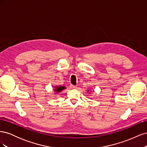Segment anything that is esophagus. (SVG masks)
Masks as SVG:
<instances>
[{"instance_id":"1","label":"esophagus","mask_w":147,"mask_h":147,"mask_svg":"<svg viewBox=\"0 0 147 147\" xmlns=\"http://www.w3.org/2000/svg\"><path fill=\"white\" fill-rule=\"evenodd\" d=\"M70 88H77L76 86L73 85V84H70Z\"/></svg>"}]
</instances>
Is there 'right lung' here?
<instances>
[{"label":"right lung","mask_w":147,"mask_h":147,"mask_svg":"<svg viewBox=\"0 0 147 147\" xmlns=\"http://www.w3.org/2000/svg\"><path fill=\"white\" fill-rule=\"evenodd\" d=\"M65 87L64 86H55V94H58V93L61 92L62 91L65 90Z\"/></svg>","instance_id":"obj_1"}]
</instances>
